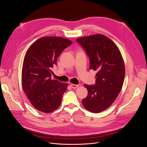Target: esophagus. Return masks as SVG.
Here are the masks:
<instances>
[{"instance_id": "esophagus-1", "label": "esophagus", "mask_w": 147, "mask_h": 147, "mask_svg": "<svg viewBox=\"0 0 147 147\" xmlns=\"http://www.w3.org/2000/svg\"><path fill=\"white\" fill-rule=\"evenodd\" d=\"M71 87L73 89H76L79 87V84H71Z\"/></svg>"}]
</instances>
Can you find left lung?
I'll list each match as a JSON object with an SVG mask.
<instances>
[{
    "mask_svg": "<svg viewBox=\"0 0 147 147\" xmlns=\"http://www.w3.org/2000/svg\"><path fill=\"white\" fill-rule=\"evenodd\" d=\"M76 42L89 57V69L97 72L95 84H84L88 94L82 104L88 111L98 113L111 106L121 90L125 76L124 61L117 45L104 35L83 37Z\"/></svg>",
    "mask_w": 147,
    "mask_h": 147,
    "instance_id": "8db88e82",
    "label": "left lung"
}]
</instances>
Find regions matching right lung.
I'll list each match as a JSON object with an SVG mask.
<instances>
[{
    "instance_id": "right-lung-1",
    "label": "right lung",
    "mask_w": 147,
    "mask_h": 147,
    "mask_svg": "<svg viewBox=\"0 0 147 147\" xmlns=\"http://www.w3.org/2000/svg\"><path fill=\"white\" fill-rule=\"evenodd\" d=\"M71 44V40L61 37H43L27 50L22 69V85L37 110L49 113L61 105L68 84L52 80V68L57 65L61 53Z\"/></svg>"
}]
</instances>
